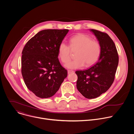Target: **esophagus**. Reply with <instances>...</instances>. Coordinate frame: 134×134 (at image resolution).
<instances>
[{
  "instance_id": "obj_1",
  "label": "esophagus",
  "mask_w": 134,
  "mask_h": 134,
  "mask_svg": "<svg viewBox=\"0 0 134 134\" xmlns=\"http://www.w3.org/2000/svg\"><path fill=\"white\" fill-rule=\"evenodd\" d=\"M67 72H68V74H71V73L74 72V71L73 70H68Z\"/></svg>"
}]
</instances>
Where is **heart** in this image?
<instances>
[{"label": "heart", "mask_w": 134, "mask_h": 134, "mask_svg": "<svg viewBox=\"0 0 134 134\" xmlns=\"http://www.w3.org/2000/svg\"><path fill=\"white\" fill-rule=\"evenodd\" d=\"M69 47L62 42L58 49V55L60 61L66 64L70 60V50H77L75 59L66 65L69 69H77L83 67H90L96 63L100 58L101 47L99 41L92 40L90 36L80 33L71 37L69 40Z\"/></svg>", "instance_id": "1"}]
</instances>
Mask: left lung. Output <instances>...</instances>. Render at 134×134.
I'll return each mask as SVG.
<instances>
[{
	"mask_svg": "<svg viewBox=\"0 0 134 134\" xmlns=\"http://www.w3.org/2000/svg\"><path fill=\"white\" fill-rule=\"evenodd\" d=\"M101 47L98 62L85 70L75 71L78 79L76 86L87 99H94L105 93L112 84L119 63V56L115 44L108 34L91 29Z\"/></svg>",
	"mask_w": 134,
	"mask_h": 134,
	"instance_id": "1",
	"label": "left lung"
}]
</instances>
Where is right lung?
Returning <instances> with one entry per match:
<instances>
[{"mask_svg": "<svg viewBox=\"0 0 134 134\" xmlns=\"http://www.w3.org/2000/svg\"><path fill=\"white\" fill-rule=\"evenodd\" d=\"M68 31L67 29L41 31L23 48V78L28 89L37 97H52L67 77V71L58 59V49Z\"/></svg>", "mask_w": 134, "mask_h": 134, "instance_id": "add662e5", "label": "right lung"}]
</instances>
